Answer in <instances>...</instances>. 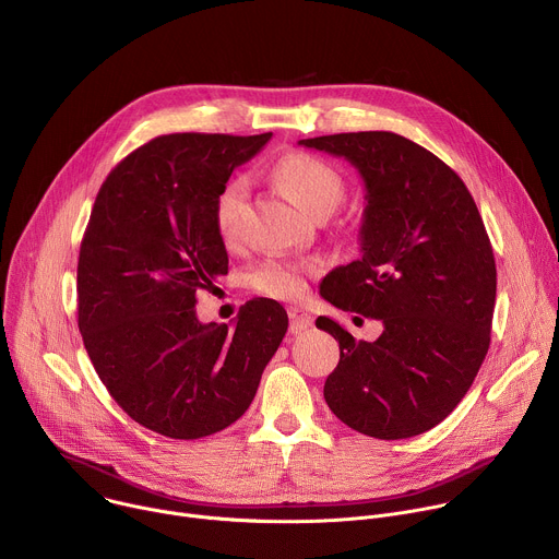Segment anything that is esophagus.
Listing matches in <instances>:
<instances>
[{
	"instance_id": "1",
	"label": "esophagus",
	"mask_w": 559,
	"mask_h": 559,
	"mask_svg": "<svg viewBox=\"0 0 559 559\" xmlns=\"http://www.w3.org/2000/svg\"><path fill=\"white\" fill-rule=\"evenodd\" d=\"M287 313H289L292 332H300V330H307L313 325V316L309 311H305L302 307H289Z\"/></svg>"
}]
</instances>
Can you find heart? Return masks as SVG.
<instances>
[{"label":"heart","mask_w":559,"mask_h":559,"mask_svg":"<svg viewBox=\"0 0 559 559\" xmlns=\"http://www.w3.org/2000/svg\"><path fill=\"white\" fill-rule=\"evenodd\" d=\"M272 179L281 190L316 218L330 216L345 199L347 183L336 166L309 152L283 154L272 166ZM248 203V183L241 177L229 179L212 203V223L225 246L241 238V223ZM316 270L309 261H265L248 276L259 294L294 300L305 292V278Z\"/></svg>","instance_id":"b5f03b06"}]
</instances>
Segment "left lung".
<instances>
[{
  "label": "left lung",
  "instance_id": "left-lung-1",
  "mask_svg": "<svg viewBox=\"0 0 559 559\" xmlns=\"http://www.w3.org/2000/svg\"><path fill=\"white\" fill-rule=\"evenodd\" d=\"M298 143L345 156L367 190L362 257L332 270L321 296L384 325L367 343L318 318L341 347L325 401L347 427L378 440L425 433L457 407L489 352L498 272L483 216L464 181L401 134Z\"/></svg>",
  "mask_w": 559,
  "mask_h": 559
}]
</instances>
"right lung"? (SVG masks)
<instances>
[{
	"label": "right lung",
	"instance_id": "1",
	"mask_svg": "<svg viewBox=\"0 0 559 559\" xmlns=\"http://www.w3.org/2000/svg\"><path fill=\"white\" fill-rule=\"evenodd\" d=\"M270 139L156 136L95 199L76 265L79 332L115 403L166 438H205L241 418L287 332L272 298L248 300L234 330L199 323L194 309L227 274L214 197Z\"/></svg>",
	"mask_w": 559,
	"mask_h": 559
}]
</instances>
